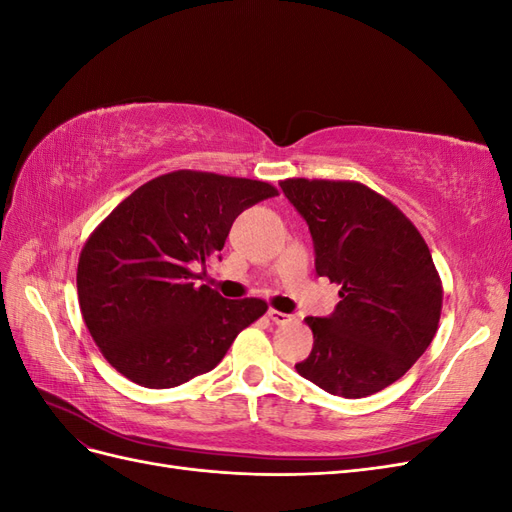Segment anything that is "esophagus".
Instances as JSON below:
<instances>
[{"label": "esophagus", "mask_w": 512, "mask_h": 512, "mask_svg": "<svg viewBox=\"0 0 512 512\" xmlns=\"http://www.w3.org/2000/svg\"><path fill=\"white\" fill-rule=\"evenodd\" d=\"M267 316H269V318H271V322H275V324H286V322H290V320H292V316L282 314V312H277V309H269Z\"/></svg>", "instance_id": "esophagus-1"}]
</instances>
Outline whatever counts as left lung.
Segmentation results:
<instances>
[{"label":"left lung","instance_id":"left-lung-1","mask_svg":"<svg viewBox=\"0 0 512 512\" xmlns=\"http://www.w3.org/2000/svg\"><path fill=\"white\" fill-rule=\"evenodd\" d=\"M314 241L316 273L339 290L324 318L307 316L314 348L299 374L346 399L378 393L416 363L438 329L442 286L421 232L361 183L286 179Z\"/></svg>","mask_w":512,"mask_h":512}]
</instances>
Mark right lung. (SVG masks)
Here are the masks:
<instances>
[{
    "label": "right lung",
    "mask_w": 512,
    "mask_h": 512,
    "mask_svg": "<svg viewBox=\"0 0 512 512\" xmlns=\"http://www.w3.org/2000/svg\"><path fill=\"white\" fill-rule=\"evenodd\" d=\"M277 196L265 181L175 170L134 190L85 243L76 288L104 359L147 389H173L218 365L267 312L200 286L232 222ZM204 271L198 276L195 271Z\"/></svg>",
    "instance_id": "right-lung-1"
}]
</instances>
